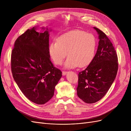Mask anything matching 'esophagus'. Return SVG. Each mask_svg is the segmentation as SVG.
<instances>
[{
    "mask_svg": "<svg viewBox=\"0 0 131 131\" xmlns=\"http://www.w3.org/2000/svg\"><path fill=\"white\" fill-rule=\"evenodd\" d=\"M67 72H64V71H63L62 72V74H63V76H64V75H66L67 74Z\"/></svg>",
    "mask_w": 131,
    "mask_h": 131,
    "instance_id": "34e87169",
    "label": "esophagus"
}]
</instances>
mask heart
<instances>
[{"mask_svg": "<svg viewBox=\"0 0 131 131\" xmlns=\"http://www.w3.org/2000/svg\"><path fill=\"white\" fill-rule=\"evenodd\" d=\"M97 44L94 35L75 30L61 35L57 41L51 42L49 52L56 64H61L68 54L64 64L65 68L72 69L78 66L82 68L89 65L93 60Z\"/></svg>", "mask_w": 131, "mask_h": 131, "instance_id": "1", "label": "heart"}]
</instances>
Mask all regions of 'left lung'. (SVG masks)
<instances>
[{
  "instance_id": "1",
  "label": "left lung",
  "mask_w": 131,
  "mask_h": 131,
  "mask_svg": "<svg viewBox=\"0 0 131 131\" xmlns=\"http://www.w3.org/2000/svg\"><path fill=\"white\" fill-rule=\"evenodd\" d=\"M98 35V46L92 62L79 72L78 96L86 103L103 97L113 84L118 70L117 56L112 43L102 31L93 27Z\"/></svg>"
}]
</instances>
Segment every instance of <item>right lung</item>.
<instances>
[{"instance_id":"right-lung-1","label":"right lung","mask_w":131,"mask_h":131,"mask_svg":"<svg viewBox=\"0 0 131 131\" xmlns=\"http://www.w3.org/2000/svg\"><path fill=\"white\" fill-rule=\"evenodd\" d=\"M35 26L19 36L11 53V72L23 94L37 104H44L53 96L55 86L62 76L55 68L49 52L48 27Z\"/></svg>"}]
</instances>
